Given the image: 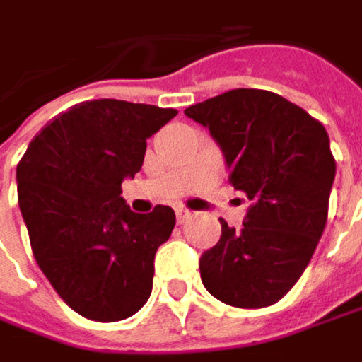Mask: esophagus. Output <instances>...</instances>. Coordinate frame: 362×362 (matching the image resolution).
<instances>
[{"instance_id": "34e87169", "label": "esophagus", "mask_w": 362, "mask_h": 362, "mask_svg": "<svg viewBox=\"0 0 362 362\" xmlns=\"http://www.w3.org/2000/svg\"><path fill=\"white\" fill-rule=\"evenodd\" d=\"M175 214H177V222H179V224H183L185 220L192 216V210H187V208L179 206V208H175Z\"/></svg>"}]
</instances>
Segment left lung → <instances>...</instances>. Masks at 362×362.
I'll list each match as a JSON object with an SVG mask.
<instances>
[{
  "label": "left lung",
  "instance_id": "left-lung-1",
  "mask_svg": "<svg viewBox=\"0 0 362 362\" xmlns=\"http://www.w3.org/2000/svg\"><path fill=\"white\" fill-rule=\"evenodd\" d=\"M220 144L228 183L251 208L204 251L206 291L239 309L270 307L300 278L322 239L336 160L317 119L280 94L237 88L185 109Z\"/></svg>",
  "mask_w": 362,
  "mask_h": 362
}]
</instances>
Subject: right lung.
<instances>
[{"label":"right lung","instance_id":"right-lung-1","mask_svg":"<svg viewBox=\"0 0 362 362\" xmlns=\"http://www.w3.org/2000/svg\"><path fill=\"white\" fill-rule=\"evenodd\" d=\"M175 115L154 105L84 100L47 123L18 163V204L35 259L86 320H127L152 293L154 255L175 212H132L121 181L142 168L146 140Z\"/></svg>","mask_w":362,"mask_h":362}]
</instances>
